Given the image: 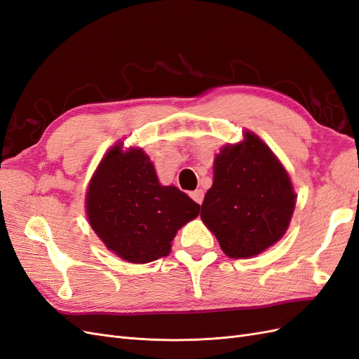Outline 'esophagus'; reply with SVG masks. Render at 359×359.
<instances>
[{
    "label": "esophagus",
    "instance_id": "34e87169",
    "mask_svg": "<svg viewBox=\"0 0 359 359\" xmlns=\"http://www.w3.org/2000/svg\"><path fill=\"white\" fill-rule=\"evenodd\" d=\"M190 198L196 202V203H202V201H203V191L202 190H194V191H191L190 193Z\"/></svg>",
    "mask_w": 359,
    "mask_h": 359
}]
</instances>
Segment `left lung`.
I'll return each mask as SVG.
<instances>
[{"instance_id": "left-lung-1", "label": "left lung", "mask_w": 359, "mask_h": 359, "mask_svg": "<svg viewBox=\"0 0 359 359\" xmlns=\"http://www.w3.org/2000/svg\"><path fill=\"white\" fill-rule=\"evenodd\" d=\"M297 194L280 160L259 136L224 145L214 160L212 187L201 219L226 256L252 257L276 244L287 231Z\"/></svg>"}]
</instances>
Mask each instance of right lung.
Wrapping results in <instances>:
<instances>
[{"label": "right lung", "mask_w": 359, "mask_h": 359, "mask_svg": "<svg viewBox=\"0 0 359 359\" xmlns=\"http://www.w3.org/2000/svg\"><path fill=\"white\" fill-rule=\"evenodd\" d=\"M112 147L86 190L93 231L116 256L148 264L170 253L178 229L196 219L201 206L173 186H161L140 148Z\"/></svg>", "instance_id": "right-lung-1"}]
</instances>
